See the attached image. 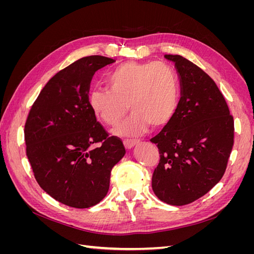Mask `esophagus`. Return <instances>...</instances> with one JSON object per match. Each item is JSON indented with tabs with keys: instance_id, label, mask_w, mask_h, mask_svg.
<instances>
[{
	"instance_id": "1",
	"label": "esophagus",
	"mask_w": 254,
	"mask_h": 254,
	"mask_svg": "<svg viewBox=\"0 0 254 254\" xmlns=\"http://www.w3.org/2000/svg\"><path fill=\"white\" fill-rule=\"evenodd\" d=\"M139 140H131V139H127V140H124L123 141V143H124V146L127 148V149H131L134 145L139 144Z\"/></svg>"
}]
</instances>
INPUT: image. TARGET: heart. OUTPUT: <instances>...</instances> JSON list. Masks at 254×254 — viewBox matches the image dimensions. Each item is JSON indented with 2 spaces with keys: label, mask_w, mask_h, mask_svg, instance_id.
Instances as JSON below:
<instances>
[{
  "label": "heart",
  "mask_w": 254,
  "mask_h": 254,
  "mask_svg": "<svg viewBox=\"0 0 254 254\" xmlns=\"http://www.w3.org/2000/svg\"><path fill=\"white\" fill-rule=\"evenodd\" d=\"M107 89H93L89 106L106 125L114 127L131 111L128 120L114 130L121 136L142 134L150 125H166L179 103V81L173 67L164 63L128 61L112 70L106 78Z\"/></svg>",
  "instance_id": "heart-1"
}]
</instances>
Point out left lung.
<instances>
[{"instance_id":"8db88e82","label":"left lung","mask_w":254,"mask_h":254,"mask_svg":"<svg viewBox=\"0 0 254 254\" xmlns=\"http://www.w3.org/2000/svg\"><path fill=\"white\" fill-rule=\"evenodd\" d=\"M180 76L176 113L150 140L160 161L151 187L161 201L186 205L205 195L224 176L234 143V121L215 81L180 55H165Z\"/></svg>"}]
</instances>
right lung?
Here are the masks:
<instances>
[{"label":"right lung","instance_id":"obj_1","mask_svg":"<svg viewBox=\"0 0 254 254\" xmlns=\"http://www.w3.org/2000/svg\"><path fill=\"white\" fill-rule=\"evenodd\" d=\"M114 61L88 56L59 71L41 90L25 123L26 156L38 184L76 209L103 200L112 168L126 152L120 137L110 136L96 121L88 99L95 72Z\"/></svg>","mask_w":254,"mask_h":254}]
</instances>
